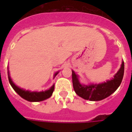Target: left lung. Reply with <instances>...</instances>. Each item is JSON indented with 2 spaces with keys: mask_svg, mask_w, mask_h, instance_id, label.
<instances>
[{
  "mask_svg": "<svg viewBox=\"0 0 132 132\" xmlns=\"http://www.w3.org/2000/svg\"><path fill=\"white\" fill-rule=\"evenodd\" d=\"M124 75V62L122 61L121 68L114 75L113 78L101 84H90L86 85L81 84L79 75L72 70V85L75 92L86 100L97 101L107 98L114 93L121 85Z\"/></svg>",
  "mask_w": 132,
  "mask_h": 132,
  "instance_id": "1",
  "label": "left lung"
}]
</instances>
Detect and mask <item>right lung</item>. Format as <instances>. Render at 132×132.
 Instances as JSON below:
<instances>
[{"instance_id":"right-lung-1","label":"right lung","mask_w":132,"mask_h":132,"mask_svg":"<svg viewBox=\"0 0 132 132\" xmlns=\"http://www.w3.org/2000/svg\"><path fill=\"white\" fill-rule=\"evenodd\" d=\"M7 73H8V79H9V84L11 86V87L13 88V90H15V92H17L22 98H23L24 99H25L28 101H30V102H38V101H42L46 100V99H47V98H50L52 94H53V92L54 91L55 84L53 85L49 89L44 90V91H40V92L27 90L25 89H23V88H20V87L17 86L13 83V80L11 79V77H10V73H9V68H8ZM58 73H59V71L56 72L54 74L53 79L55 77L56 75Z\"/></svg>"}]
</instances>
